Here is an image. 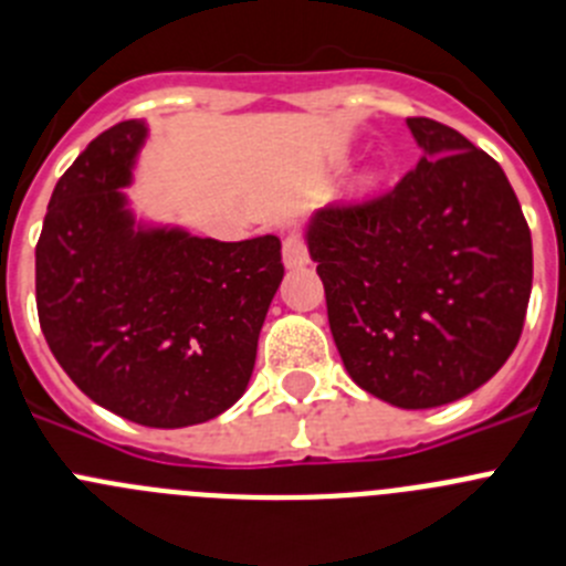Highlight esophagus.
Returning <instances> with one entry per match:
<instances>
[{
  "instance_id": "esophagus-1",
  "label": "esophagus",
  "mask_w": 566,
  "mask_h": 566,
  "mask_svg": "<svg viewBox=\"0 0 566 566\" xmlns=\"http://www.w3.org/2000/svg\"><path fill=\"white\" fill-rule=\"evenodd\" d=\"M282 253H284V265L293 271V268H304L310 262L307 256V245L301 240L298 234H287L282 242Z\"/></svg>"
}]
</instances>
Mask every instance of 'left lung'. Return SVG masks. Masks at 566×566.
<instances>
[{
    "mask_svg": "<svg viewBox=\"0 0 566 566\" xmlns=\"http://www.w3.org/2000/svg\"><path fill=\"white\" fill-rule=\"evenodd\" d=\"M421 158L394 192L321 209L304 229L348 377L405 410L489 382L522 335L533 245L489 153L436 119H408Z\"/></svg>",
    "mask_w": 566,
    "mask_h": 566,
    "instance_id": "obj_1",
    "label": "left lung"
}]
</instances>
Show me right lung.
<instances>
[{
    "label": "right lung",
    "mask_w": 566,
    "mask_h": 566,
    "mask_svg": "<svg viewBox=\"0 0 566 566\" xmlns=\"http://www.w3.org/2000/svg\"><path fill=\"white\" fill-rule=\"evenodd\" d=\"M145 119L99 134L55 184L35 245L41 332L99 408L145 427L203 424L245 394L282 242L195 237L136 218L125 189Z\"/></svg>",
    "instance_id": "1"
}]
</instances>
